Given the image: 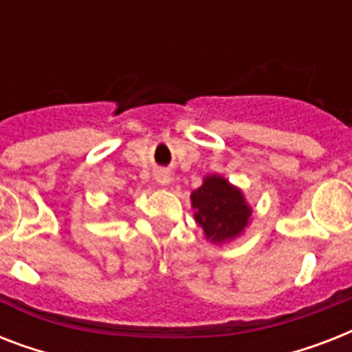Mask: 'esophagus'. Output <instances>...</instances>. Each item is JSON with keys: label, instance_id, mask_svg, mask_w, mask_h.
Returning <instances> with one entry per match:
<instances>
[{"label": "esophagus", "instance_id": "obj_1", "mask_svg": "<svg viewBox=\"0 0 352 352\" xmlns=\"http://www.w3.org/2000/svg\"><path fill=\"white\" fill-rule=\"evenodd\" d=\"M155 179H157V182H159V184L166 186V184H170V181H171L170 171L159 170V171H157V175H155Z\"/></svg>", "mask_w": 352, "mask_h": 352}]
</instances>
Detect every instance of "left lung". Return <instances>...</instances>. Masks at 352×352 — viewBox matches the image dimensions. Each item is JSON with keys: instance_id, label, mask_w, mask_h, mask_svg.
I'll list each match as a JSON object with an SVG mask.
<instances>
[{"instance_id": "1", "label": "left lung", "mask_w": 352, "mask_h": 352, "mask_svg": "<svg viewBox=\"0 0 352 352\" xmlns=\"http://www.w3.org/2000/svg\"><path fill=\"white\" fill-rule=\"evenodd\" d=\"M192 206L195 221L203 226L206 237L215 243L239 235L252 214L243 193L219 175L204 179L203 186L192 193Z\"/></svg>"}]
</instances>
